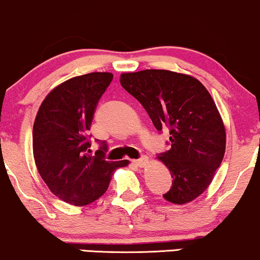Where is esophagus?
I'll use <instances>...</instances> for the list:
<instances>
[{
    "mask_svg": "<svg viewBox=\"0 0 260 260\" xmlns=\"http://www.w3.org/2000/svg\"><path fill=\"white\" fill-rule=\"evenodd\" d=\"M133 164H135L136 167H139V168H144L145 165L148 164V158H147V156H142V158L137 159V160L133 161Z\"/></svg>",
    "mask_w": 260,
    "mask_h": 260,
    "instance_id": "34e87169",
    "label": "esophagus"
}]
</instances>
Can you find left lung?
Masks as SVG:
<instances>
[{
	"label": "left lung",
	"instance_id": "left-lung-1",
	"mask_svg": "<svg viewBox=\"0 0 260 260\" xmlns=\"http://www.w3.org/2000/svg\"><path fill=\"white\" fill-rule=\"evenodd\" d=\"M119 81L141 102L156 129L167 125L170 131L172 148L158 155L173 178L162 198L175 205L199 198L226 150V129L209 91L198 79L169 70L124 73Z\"/></svg>",
	"mask_w": 260,
	"mask_h": 260
}]
</instances>
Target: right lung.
Returning a JSON list of instances; mask_svg holds the SVG:
<instances>
[{
    "label": "right lung",
    "mask_w": 260,
    "mask_h": 260,
    "mask_svg": "<svg viewBox=\"0 0 260 260\" xmlns=\"http://www.w3.org/2000/svg\"><path fill=\"white\" fill-rule=\"evenodd\" d=\"M111 73H90L67 80L48 93L33 125V155L47 186L62 201L85 206L101 198L117 168L128 160H105L106 143L90 155L88 131Z\"/></svg>",
    "instance_id": "add662e5"
}]
</instances>
